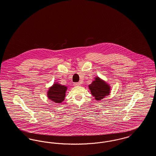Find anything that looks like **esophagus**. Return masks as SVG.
<instances>
[{"instance_id": "34e87169", "label": "esophagus", "mask_w": 156, "mask_h": 156, "mask_svg": "<svg viewBox=\"0 0 156 156\" xmlns=\"http://www.w3.org/2000/svg\"><path fill=\"white\" fill-rule=\"evenodd\" d=\"M74 85L75 86H79V85H81V83L80 82H75Z\"/></svg>"}]
</instances>
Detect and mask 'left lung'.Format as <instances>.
Wrapping results in <instances>:
<instances>
[{
    "instance_id": "8db88e82",
    "label": "left lung",
    "mask_w": 156,
    "mask_h": 156,
    "mask_svg": "<svg viewBox=\"0 0 156 156\" xmlns=\"http://www.w3.org/2000/svg\"><path fill=\"white\" fill-rule=\"evenodd\" d=\"M89 88L92 95L97 101H100L106 95H109L111 90L110 86L99 77H96L95 81L89 85Z\"/></svg>"
}]
</instances>
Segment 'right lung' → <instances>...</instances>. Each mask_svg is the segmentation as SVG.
<instances>
[{
	"instance_id": "obj_1",
	"label": "right lung",
	"mask_w": 156,
	"mask_h": 156,
	"mask_svg": "<svg viewBox=\"0 0 156 156\" xmlns=\"http://www.w3.org/2000/svg\"><path fill=\"white\" fill-rule=\"evenodd\" d=\"M67 87L58 83H54L47 92L48 98L55 103H61L65 99Z\"/></svg>"
}]
</instances>
